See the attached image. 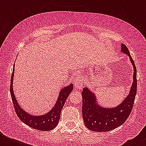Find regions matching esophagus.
Segmentation results:
<instances>
[{"label": "esophagus", "instance_id": "esophagus-1", "mask_svg": "<svg viewBox=\"0 0 146 146\" xmlns=\"http://www.w3.org/2000/svg\"><path fill=\"white\" fill-rule=\"evenodd\" d=\"M73 83L75 85V86L78 89H80L83 86V79L80 75H76L73 79Z\"/></svg>", "mask_w": 146, "mask_h": 146}]
</instances>
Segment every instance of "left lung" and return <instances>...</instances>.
Returning a JSON list of instances; mask_svg holds the SVG:
<instances>
[{
	"label": "left lung",
	"instance_id": "8db88e82",
	"mask_svg": "<svg viewBox=\"0 0 146 146\" xmlns=\"http://www.w3.org/2000/svg\"><path fill=\"white\" fill-rule=\"evenodd\" d=\"M120 53L127 54L133 67V83L128 95L117 106L108 108L102 106L96 95L87 87L82 89V118L86 127L91 131L108 132L122 125L130 114L136 95V68L129 50L121 44Z\"/></svg>",
	"mask_w": 146,
	"mask_h": 146
}]
</instances>
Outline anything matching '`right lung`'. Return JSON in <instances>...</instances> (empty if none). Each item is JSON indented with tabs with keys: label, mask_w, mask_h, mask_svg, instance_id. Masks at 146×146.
Instances as JSON below:
<instances>
[{
	"label": "right lung",
	"mask_w": 146,
	"mask_h": 146,
	"mask_svg": "<svg viewBox=\"0 0 146 146\" xmlns=\"http://www.w3.org/2000/svg\"><path fill=\"white\" fill-rule=\"evenodd\" d=\"M15 65H13L12 77H11V83H10V95L12 98L13 103L14 106L15 111L17 113L18 117L20 119L22 122H23L29 127L33 129L41 130V131H49L54 129L56 126L58 124L60 120V116L61 113V110L66 102V98L73 91V85L70 83L68 86L63 87L59 92L57 99L54 106L50 109L48 112L42 115H34L31 114L29 112L21 108L19 105L16 96H15L13 84V76H14Z\"/></svg>",
	"instance_id": "right-lung-1"
}]
</instances>
